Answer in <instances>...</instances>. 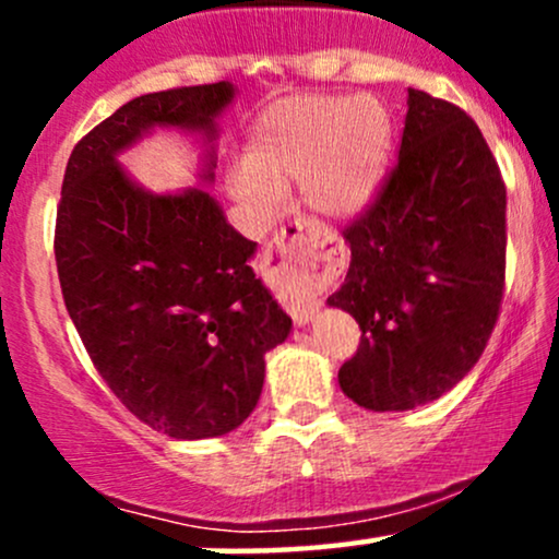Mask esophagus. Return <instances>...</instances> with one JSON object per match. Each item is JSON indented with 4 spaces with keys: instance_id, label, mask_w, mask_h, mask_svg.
Instances as JSON below:
<instances>
[{
    "instance_id": "obj_1",
    "label": "esophagus",
    "mask_w": 559,
    "mask_h": 559,
    "mask_svg": "<svg viewBox=\"0 0 559 559\" xmlns=\"http://www.w3.org/2000/svg\"><path fill=\"white\" fill-rule=\"evenodd\" d=\"M331 243V234L312 223H294L281 230L267 247V258L278 260L297 281V297L292 299V316L297 325L312 323L318 316V299L312 297V288L318 286L320 267H325L329 260Z\"/></svg>"
}]
</instances>
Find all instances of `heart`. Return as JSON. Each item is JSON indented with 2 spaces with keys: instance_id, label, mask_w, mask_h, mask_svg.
<instances>
[{
  "instance_id": "b5f03b06",
  "label": "heart",
  "mask_w": 559,
  "mask_h": 559,
  "mask_svg": "<svg viewBox=\"0 0 559 559\" xmlns=\"http://www.w3.org/2000/svg\"><path fill=\"white\" fill-rule=\"evenodd\" d=\"M394 139V118L376 96H288L258 118L247 159L226 173L228 194L258 228L284 215L292 183L312 213L352 221L381 194Z\"/></svg>"
}]
</instances>
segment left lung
Returning a JSON list of instances; mask_svg holds the SVG:
<instances>
[{
    "mask_svg": "<svg viewBox=\"0 0 559 559\" xmlns=\"http://www.w3.org/2000/svg\"><path fill=\"white\" fill-rule=\"evenodd\" d=\"M507 191L460 107L407 88L400 163L346 228L352 252L325 305L360 323L338 386L373 413L439 400L478 362L504 288Z\"/></svg>",
    "mask_w": 559,
    "mask_h": 559,
    "instance_id": "1",
    "label": "left lung"
}]
</instances>
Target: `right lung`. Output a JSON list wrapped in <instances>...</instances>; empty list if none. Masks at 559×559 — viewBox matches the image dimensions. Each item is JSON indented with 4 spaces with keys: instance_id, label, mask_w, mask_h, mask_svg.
<instances>
[{
    "instance_id": "right-lung-1",
    "label": "right lung",
    "mask_w": 559,
    "mask_h": 559,
    "mask_svg": "<svg viewBox=\"0 0 559 559\" xmlns=\"http://www.w3.org/2000/svg\"><path fill=\"white\" fill-rule=\"evenodd\" d=\"M236 94L221 81L126 102L75 144L57 210L70 320L112 394L170 439L239 428L292 318L252 271L258 243L230 226L207 189L152 192L119 155L157 130L194 135L203 144L195 175L213 186L217 118Z\"/></svg>"
}]
</instances>
